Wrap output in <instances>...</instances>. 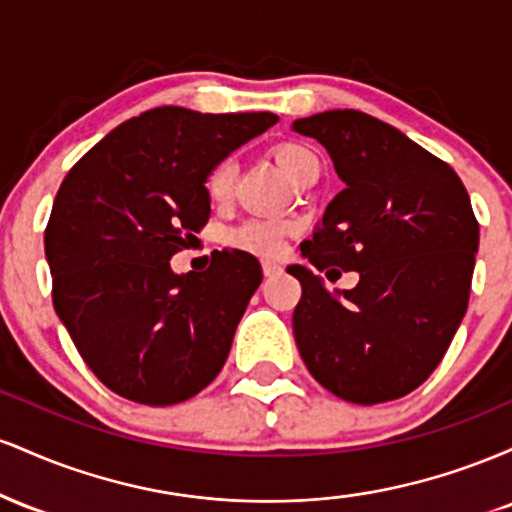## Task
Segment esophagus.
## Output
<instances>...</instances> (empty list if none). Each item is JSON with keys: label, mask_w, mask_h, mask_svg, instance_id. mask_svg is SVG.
I'll return each instance as SVG.
<instances>
[{"label": "esophagus", "mask_w": 512, "mask_h": 512, "mask_svg": "<svg viewBox=\"0 0 512 512\" xmlns=\"http://www.w3.org/2000/svg\"><path fill=\"white\" fill-rule=\"evenodd\" d=\"M262 269H264V276H276L281 274V264L279 262H262Z\"/></svg>", "instance_id": "esophagus-1"}]
</instances>
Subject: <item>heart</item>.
I'll use <instances>...</instances> for the list:
<instances>
[{
  "mask_svg": "<svg viewBox=\"0 0 512 512\" xmlns=\"http://www.w3.org/2000/svg\"><path fill=\"white\" fill-rule=\"evenodd\" d=\"M272 158L293 185H301L310 175H320V156H317L315 149H310L303 142H293V139L279 142L272 149ZM233 185H236V161L233 158H221L219 163H214V168L207 175V195L211 202L223 204L231 199ZM296 231L298 226L293 221L248 219L228 233V243L233 248L250 252V255L274 260V257H279L284 252L286 240Z\"/></svg>",
  "mask_w": 512,
  "mask_h": 512,
  "instance_id": "obj_1",
  "label": "heart"
}]
</instances>
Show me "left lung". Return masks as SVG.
Returning a JSON list of instances; mask_svg holds the SVG:
<instances>
[{
	"mask_svg": "<svg viewBox=\"0 0 512 512\" xmlns=\"http://www.w3.org/2000/svg\"><path fill=\"white\" fill-rule=\"evenodd\" d=\"M293 129L330 151L346 185L303 257L330 281L358 272L337 298L310 269L289 267L301 281L298 351L339 399L392 402L438 368L467 313L479 221L455 170L378 117L327 110Z\"/></svg>",
	"mask_w": 512,
	"mask_h": 512,
	"instance_id": "8db88e82",
	"label": "left lung"
}]
</instances>
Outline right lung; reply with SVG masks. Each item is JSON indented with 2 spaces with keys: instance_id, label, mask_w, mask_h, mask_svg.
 <instances>
[{
  "instance_id": "add662e5",
  "label": "right lung",
  "mask_w": 512,
  "mask_h": 512,
  "mask_svg": "<svg viewBox=\"0 0 512 512\" xmlns=\"http://www.w3.org/2000/svg\"><path fill=\"white\" fill-rule=\"evenodd\" d=\"M276 120L163 105L115 127L62 180L45 228L52 303L115 395L168 407L219 375L260 264L223 250L207 272L178 276L170 260L207 226L214 163Z\"/></svg>"
}]
</instances>
